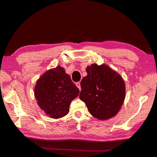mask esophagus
I'll use <instances>...</instances> for the list:
<instances>
[{
    "instance_id": "obj_1",
    "label": "esophagus",
    "mask_w": 157,
    "mask_h": 157,
    "mask_svg": "<svg viewBox=\"0 0 157 157\" xmlns=\"http://www.w3.org/2000/svg\"><path fill=\"white\" fill-rule=\"evenodd\" d=\"M76 86H77L78 88V89L80 90H80H81V88H80V82H78L76 83Z\"/></svg>"
}]
</instances>
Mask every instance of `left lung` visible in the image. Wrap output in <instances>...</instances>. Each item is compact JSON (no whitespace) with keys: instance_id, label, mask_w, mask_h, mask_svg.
I'll return each instance as SVG.
<instances>
[{"instance_id":"left-lung-1","label":"left lung","mask_w":157,"mask_h":157,"mask_svg":"<svg viewBox=\"0 0 157 157\" xmlns=\"http://www.w3.org/2000/svg\"><path fill=\"white\" fill-rule=\"evenodd\" d=\"M87 76L81 83L80 99L86 104L90 113L101 121L115 117L126 96L124 80L108 65L92 64L86 67Z\"/></svg>"}]
</instances>
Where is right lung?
<instances>
[{"instance_id": "1", "label": "right lung", "mask_w": 157, "mask_h": 157, "mask_svg": "<svg viewBox=\"0 0 157 157\" xmlns=\"http://www.w3.org/2000/svg\"><path fill=\"white\" fill-rule=\"evenodd\" d=\"M37 104L46 115L59 118L67 115L71 102L79 90L61 66L46 71L37 80L34 90Z\"/></svg>"}]
</instances>
